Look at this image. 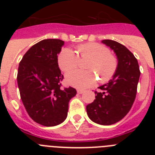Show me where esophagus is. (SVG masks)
<instances>
[{
	"label": "esophagus",
	"instance_id": "1",
	"mask_svg": "<svg viewBox=\"0 0 155 155\" xmlns=\"http://www.w3.org/2000/svg\"><path fill=\"white\" fill-rule=\"evenodd\" d=\"M78 94H82V93H84V90H82V89H78Z\"/></svg>",
	"mask_w": 155,
	"mask_h": 155
}]
</instances>
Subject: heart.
I'll use <instances>...</instances> for the list:
<instances>
[{
	"mask_svg": "<svg viewBox=\"0 0 155 155\" xmlns=\"http://www.w3.org/2000/svg\"><path fill=\"white\" fill-rule=\"evenodd\" d=\"M77 50L80 58L91 59L86 66L91 71H75L68 74L66 82L68 84L78 88L91 87L96 81L94 72L101 83H105L113 78L118 67V60L111 54L109 48L96 42H90L80 45ZM79 61L78 56L71 49H64L59 54L58 65L65 73L76 69Z\"/></svg>",
	"mask_w": 155,
	"mask_h": 155,
	"instance_id": "heart-1",
	"label": "heart"
}]
</instances>
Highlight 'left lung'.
Masks as SVG:
<instances>
[{
  "mask_svg": "<svg viewBox=\"0 0 155 155\" xmlns=\"http://www.w3.org/2000/svg\"><path fill=\"white\" fill-rule=\"evenodd\" d=\"M116 53L118 67L109 83L94 91L95 99L86 106L90 120L100 125H112L130 110L136 98L140 71L137 60L124 45L110 39L102 41Z\"/></svg>",
  "mask_w": 155,
  "mask_h": 155,
  "instance_id": "1",
  "label": "left lung"
}]
</instances>
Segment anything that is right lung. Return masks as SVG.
<instances>
[{"label": "right lung", "mask_w": 155, "mask_h": 155, "mask_svg": "<svg viewBox=\"0 0 155 155\" xmlns=\"http://www.w3.org/2000/svg\"><path fill=\"white\" fill-rule=\"evenodd\" d=\"M64 42L47 39L33 45L19 63L17 81L20 96L28 116L35 123L53 127L68 116V103L77 91L61 88L64 76L58 54Z\"/></svg>", "instance_id": "right-lung-1"}]
</instances>
